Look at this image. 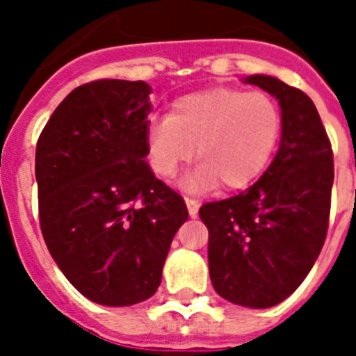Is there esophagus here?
Wrapping results in <instances>:
<instances>
[{"label":"esophagus","mask_w":356,"mask_h":356,"mask_svg":"<svg viewBox=\"0 0 356 356\" xmlns=\"http://www.w3.org/2000/svg\"><path fill=\"white\" fill-rule=\"evenodd\" d=\"M184 203L188 207V214L192 218L197 216V211H200V201L194 200V197H184Z\"/></svg>","instance_id":"34e87169"}]
</instances>
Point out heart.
Returning <instances> with one entry per match:
<instances>
[{"mask_svg": "<svg viewBox=\"0 0 356 356\" xmlns=\"http://www.w3.org/2000/svg\"><path fill=\"white\" fill-rule=\"evenodd\" d=\"M281 129V108L264 92L211 88L179 97L170 116L151 120L147 156L156 175L172 179L195 149L201 164L186 175V188H245L270 164Z\"/></svg>", "mask_w": 356, "mask_h": 356, "instance_id": "b5f03b06", "label": "heart"}]
</instances>
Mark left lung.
<instances>
[{
	"label": "left lung",
	"mask_w": 356,
	"mask_h": 356,
	"mask_svg": "<svg viewBox=\"0 0 356 356\" xmlns=\"http://www.w3.org/2000/svg\"><path fill=\"white\" fill-rule=\"evenodd\" d=\"M281 105V145L262 177L229 200L205 203L209 271L223 299L268 309L296 292L329 227L334 161L325 127L305 92L270 75H249Z\"/></svg>",
	"instance_id": "obj_1"
}]
</instances>
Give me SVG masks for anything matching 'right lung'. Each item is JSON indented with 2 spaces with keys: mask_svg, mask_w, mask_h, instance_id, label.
<instances>
[{
  "mask_svg": "<svg viewBox=\"0 0 356 356\" xmlns=\"http://www.w3.org/2000/svg\"><path fill=\"white\" fill-rule=\"evenodd\" d=\"M151 86L99 79L77 86L36 142L40 229L66 279L94 303L149 299L184 200L151 172Z\"/></svg>",
  "mask_w": 356,
  "mask_h": 356,
  "instance_id": "right-lung-1",
  "label": "right lung"
}]
</instances>
